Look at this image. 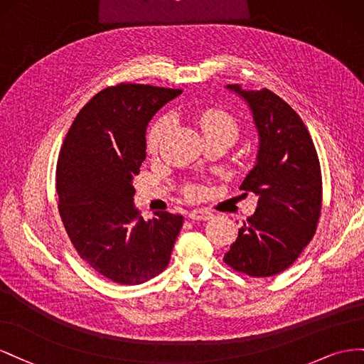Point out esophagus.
Wrapping results in <instances>:
<instances>
[{"instance_id": "34e87169", "label": "esophagus", "mask_w": 364, "mask_h": 364, "mask_svg": "<svg viewBox=\"0 0 364 364\" xmlns=\"http://www.w3.org/2000/svg\"><path fill=\"white\" fill-rule=\"evenodd\" d=\"M213 215L209 210H204V209H195L192 212H189V218L192 221H207L210 220Z\"/></svg>"}]
</instances>
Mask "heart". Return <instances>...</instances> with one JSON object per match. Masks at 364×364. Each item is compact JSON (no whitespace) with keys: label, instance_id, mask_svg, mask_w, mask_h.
<instances>
[{"label":"heart","instance_id":"obj_1","mask_svg":"<svg viewBox=\"0 0 364 364\" xmlns=\"http://www.w3.org/2000/svg\"><path fill=\"white\" fill-rule=\"evenodd\" d=\"M196 122L201 127L204 136H210V134H225V136L235 139L237 134V123L230 112H227L220 108H207L195 116ZM169 117H161L155 122L148 134V151L155 154L160 148V143L164 137L166 131L169 128Z\"/></svg>","mask_w":364,"mask_h":364}]
</instances>
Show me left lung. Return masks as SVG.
I'll return each mask as SVG.
<instances>
[{"label": "left lung", "instance_id": "left-lung-1", "mask_svg": "<svg viewBox=\"0 0 364 364\" xmlns=\"http://www.w3.org/2000/svg\"><path fill=\"white\" fill-rule=\"evenodd\" d=\"M227 88L248 103L259 132L256 166L240 188L259 200L224 262L237 273L269 277L291 267L317 230L320 163L305 123L285 100L267 88Z\"/></svg>", "mask_w": 364, "mask_h": 364}]
</instances>
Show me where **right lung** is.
Returning a JSON list of instances; mask_svg holds the SVG:
<instances>
[{
  "mask_svg": "<svg viewBox=\"0 0 364 364\" xmlns=\"http://www.w3.org/2000/svg\"><path fill=\"white\" fill-rule=\"evenodd\" d=\"M181 90L122 82L99 91L68 129L56 166L58 210L77 255L102 276L139 285L168 267L184 218L143 220L132 178L146 159V127Z\"/></svg>",
  "mask_w": 364,
  "mask_h": 364,
  "instance_id": "add662e5",
  "label": "right lung"
}]
</instances>
